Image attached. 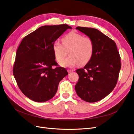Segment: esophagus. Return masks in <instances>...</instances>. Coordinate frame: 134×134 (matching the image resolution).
Returning <instances> with one entry per match:
<instances>
[{
  "instance_id": "obj_1",
  "label": "esophagus",
  "mask_w": 134,
  "mask_h": 134,
  "mask_svg": "<svg viewBox=\"0 0 134 134\" xmlns=\"http://www.w3.org/2000/svg\"><path fill=\"white\" fill-rule=\"evenodd\" d=\"M67 71H68V72L69 73H71V72H72L73 71H75V70H73V69H68V70H67Z\"/></svg>"
}]
</instances>
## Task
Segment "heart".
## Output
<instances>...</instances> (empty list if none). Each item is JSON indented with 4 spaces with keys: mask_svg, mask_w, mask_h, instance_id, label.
Returning <instances> with one entry per match:
<instances>
[{
    "mask_svg": "<svg viewBox=\"0 0 134 134\" xmlns=\"http://www.w3.org/2000/svg\"><path fill=\"white\" fill-rule=\"evenodd\" d=\"M62 40L63 46L58 40L54 41L52 44L54 56L58 62L64 58V49L70 48L68 52L70 56L61 62V66L70 67L78 63L82 65L91 60L94 52V44L91 38L84 37L80 34L71 31L66 34Z\"/></svg>",
    "mask_w": 134,
    "mask_h": 134,
    "instance_id": "1",
    "label": "heart"
}]
</instances>
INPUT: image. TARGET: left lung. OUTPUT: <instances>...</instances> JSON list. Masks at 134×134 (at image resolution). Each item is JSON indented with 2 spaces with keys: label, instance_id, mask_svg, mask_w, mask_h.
I'll return each mask as SVG.
<instances>
[{
  "label": "left lung",
  "instance_id": "8db88e82",
  "mask_svg": "<svg viewBox=\"0 0 134 134\" xmlns=\"http://www.w3.org/2000/svg\"><path fill=\"white\" fill-rule=\"evenodd\" d=\"M76 29L92 39L93 55L83 68L76 70L79 80L75 90L87 102L103 99L113 91L121 68L120 57L115 42L98 30L78 26Z\"/></svg>",
  "mask_w": 134,
  "mask_h": 134
}]
</instances>
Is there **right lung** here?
Segmentation results:
<instances>
[{
	"mask_svg": "<svg viewBox=\"0 0 134 134\" xmlns=\"http://www.w3.org/2000/svg\"><path fill=\"white\" fill-rule=\"evenodd\" d=\"M72 27L66 24L43 26L23 38L16 52L13 75L24 94L36 102L52 99L59 82L68 75L57 66L52 51L54 41Z\"/></svg>",
	"mask_w": 134,
	"mask_h": 134,
	"instance_id": "1",
	"label": "right lung"
}]
</instances>
